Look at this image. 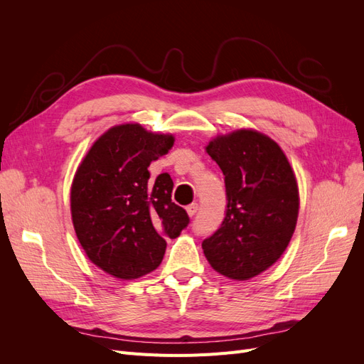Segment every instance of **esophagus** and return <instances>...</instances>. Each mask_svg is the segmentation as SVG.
Masks as SVG:
<instances>
[{
	"label": "esophagus",
	"instance_id": "1",
	"mask_svg": "<svg viewBox=\"0 0 364 364\" xmlns=\"http://www.w3.org/2000/svg\"><path fill=\"white\" fill-rule=\"evenodd\" d=\"M197 211H199V205H197V203H191V205L186 206V213H188L190 217H194L197 214Z\"/></svg>",
	"mask_w": 364,
	"mask_h": 364
}]
</instances>
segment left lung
I'll return each mask as SVG.
<instances>
[{
    "label": "left lung",
    "mask_w": 364,
    "mask_h": 364,
    "mask_svg": "<svg viewBox=\"0 0 364 364\" xmlns=\"http://www.w3.org/2000/svg\"><path fill=\"white\" fill-rule=\"evenodd\" d=\"M208 155L225 176L226 211L202 247L213 269L246 281L287 249L299 211L294 173L281 147L255 130H237L209 142Z\"/></svg>",
    "instance_id": "left-lung-1"
}]
</instances>
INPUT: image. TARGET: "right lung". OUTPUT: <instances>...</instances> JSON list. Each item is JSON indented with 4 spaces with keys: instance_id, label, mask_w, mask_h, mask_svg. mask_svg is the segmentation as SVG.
<instances>
[{
    "instance_id": "right-lung-1",
    "label": "right lung",
    "mask_w": 364,
    "mask_h": 364,
    "mask_svg": "<svg viewBox=\"0 0 364 364\" xmlns=\"http://www.w3.org/2000/svg\"><path fill=\"white\" fill-rule=\"evenodd\" d=\"M171 135H156L139 124L109 129L87 151L71 186L77 238L95 266L119 279L155 270L167 238L190 223L171 200L173 181L162 173L150 182L149 165L173 147Z\"/></svg>"
}]
</instances>
